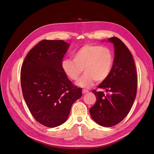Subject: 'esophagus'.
Masks as SVG:
<instances>
[{
	"instance_id": "obj_1",
	"label": "esophagus",
	"mask_w": 154,
	"mask_h": 154,
	"mask_svg": "<svg viewBox=\"0 0 154 154\" xmlns=\"http://www.w3.org/2000/svg\"><path fill=\"white\" fill-rule=\"evenodd\" d=\"M87 92H88V91H87V90L83 89V90L82 91V93H83V94H86V93H87Z\"/></svg>"
}]
</instances>
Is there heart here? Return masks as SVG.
<instances>
[{"mask_svg":"<svg viewBox=\"0 0 154 154\" xmlns=\"http://www.w3.org/2000/svg\"><path fill=\"white\" fill-rule=\"evenodd\" d=\"M112 51L106 47L87 44L78 49L73 55V60L65 59L62 67L71 80H77L83 71L85 74L77 82L83 88H89L97 83L105 81L109 77L113 66Z\"/></svg>","mask_w":154,"mask_h":154,"instance_id":"heart-1","label":"heart"}]
</instances>
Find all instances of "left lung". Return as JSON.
I'll return each instance as SVG.
<instances>
[{
  "label": "left lung",
  "instance_id": "1",
  "mask_svg": "<svg viewBox=\"0 0 154 154\" xmlns=\"http://www.w3.org/2000/svg\"><path fill=\"white\" fill-rule=\"evenodd\" d=\"M114 44L115 57L109 77L98 85L104 92L93 90L96 103L90 109L92 118L98 125L110 127L127 116L136 99L137 78L132 55L123 42L117 37L109 38Z\"/></svg>",
  "mask_w": 154,
  "mask_h": 154
}]
</instances>
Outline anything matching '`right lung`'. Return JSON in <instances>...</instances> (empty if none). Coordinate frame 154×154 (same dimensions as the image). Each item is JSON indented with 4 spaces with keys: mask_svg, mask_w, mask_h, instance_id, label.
<instances>
[{
    "mask_svg": "<svg viewBox=\"0 0 154 154\" xmlns=\"http://www.w3.org/2000/svg\"><path fill=\"white\" fill-rule=\"evenodd\" d=\"M69 45L63 40H42L22 66L21 87L27 106L37 122L48 127L66 122L72 105L82 94L62 67Z\"/></svg>",
    "mask_w": 154,
    "mask_h": 154,
    "instance_id": "right-lung-1",
    "label": "right lung"
}]
</instances>
